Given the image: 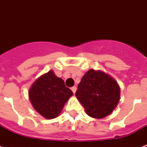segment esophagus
<instances>
[{"label":"esophagus","instance_id":"34e87169","mask_svg":"<svg viewBox=\"0 0 147 147\" xmlns=\"http://www.w3.org/2000/svg\"><path fill=\"white\" fill-rule=\"evenodd\" d=\"M71 91H72V92H73L74 94H75L76 92V89H77V88H76V86H73V87H71Z\"/></svg>","mask_w":147,"mask_h":147}]
</instances>
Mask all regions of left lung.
Wrapping results in <instances>:
<instances>
[{
  "instance_id": "obj_1",
  "label": "left lung",
  "mask_w": 147,
  "mask_h": 147,
  "mask_svg": "<svg viewBox=\"0 0 147 147\" xmlns=\"http://www.w3.org/2000/svg\"><path fill=\"white\" fill-rule=\"evenodd\" d=\"M117 83L103 71L91 69L78 84L76 96L88 116L103 118L111 113L120 100Z\"/></svg>"
}]
</instances>
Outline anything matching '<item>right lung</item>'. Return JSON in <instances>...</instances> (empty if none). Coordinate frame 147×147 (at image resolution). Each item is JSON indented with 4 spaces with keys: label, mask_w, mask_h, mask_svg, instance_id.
<instances>
[{
    "label": "right lung",
    "mask_w": 147,
    "mask_h": 147,
    "mask_svg": "<svg viewBox=\"0 0 147 147\" xmlns=\"http://www.w3.org/2000/svg\"><path fill=\"white\" fill-rule=\"evenodd\" d=\"M72 94L73 92L65 85L64 81L55 76L53 71L40 77L29 91L33 107L47 119L56 117Z\"/></svg>",
    "instance_id": "right-lung-1"
}]
</instances>
